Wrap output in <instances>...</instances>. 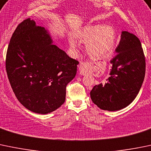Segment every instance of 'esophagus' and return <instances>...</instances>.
<instances>
[{"label": "esophagus", "instance_id": "esophagus-1", "mask_svg": "<svg viewBox=\"0 0 151 151\" xmlns=\"http://www.w3.org/2000/svg\"><path fill=\"white\" fill-rule=\"evenodd\" d=\"M88 71V68L86 66L84 63H81L80 66H79V72H80L81 75H85L87 72Z\"/></svg>", "mask_w": 151, "mask_h": 151}]
</instances>
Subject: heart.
Wrapping results in <instances>:
<instances>
[{"label":"heart","instance_id":"b5f03b06","mask_svg":"<svg viewBox=\"0 0 151 151\" xmlns=\"http://www.w3.org/2000/svg\"><path fill=\"white\" fill-rule=\"evenodd\" d=\"M76 38L81 41H86V50L94 58H102L108 56L115 48L116 32L113 27L108 24H96L83 27L76 33ZM73 48L77 44L73 40L70 41Z\"/></svg>","mask_w":151,"mask_h":151}]
</instances>
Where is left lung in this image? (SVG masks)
Here are the masks:
<instances>
[{
  "label": "left lung",
  "instance_id": "1",
  "mask_svg": "<svg viewBox=\"0 0 151 151\" xmlns=\"http://www.w3.org/2000/svg\"><path fill=\"white\" fill-rule=\"evenodd\" d=\"M111 60L110 76L95 85L90 92L92 102L100 109L116 111L128 106L139 93L145 74V59L139 38L122 31Z\"/></svg>",
  "mask_w": 151,
  "mask_h": 151
}]
</instances>
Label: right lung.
Returning a JSON list of instances; mask_svg holds the SVG:
<instances>
[{"label": "right lung", "instance_id": "right-lung-1", "mask_svg": "<svg viewBox=\"0 0 151 151\" xmlns=\"http://www.w3.org/2000/svg\"><path fill=\"white\" fill-rule=\"evenodd\" d=\"M78 63L53 43L47 29L29 18L12 35L6 69L20 103L33 113L47 114L65 102L66 86Z\"/></svg>", "mask_w": 151, "mask_h": 151}]
</instances>
